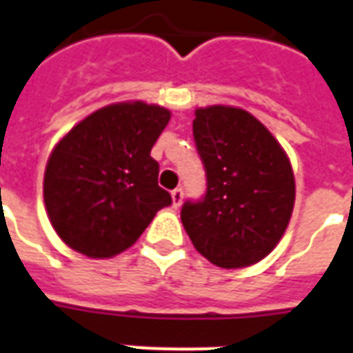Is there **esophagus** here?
<instances>
[{
  "label": "esophagus",
  "mask_w": 353,
  "mask_h": 353,
  "mask_svg": "<svg viewBox=\"0 0 353 353\" xmlns=\"http://www.w3.org/2000/svg\"><path fill=\"white\" fill-rule=\"evenodd\" d=\"M181 202H183V190L181 189L172 190V205H174V208H179Z\"/></svg>",
  "instance_id": "1"
}]
</instances>
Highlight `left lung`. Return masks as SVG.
<instances>
[{
  "label": "left lung",
  "instance_id": "obj_1",
  "mask_svg": "<svg viewBox=\"0 0 353 353\" xmlns=\"http://www.w3.org/2000/svg\"><path fill=\"white\" fill-rule=\"evenodd\" d=\"M192 132L208 176L202 202L181 223L194 249L224 270L260 262L288 228L296 202L290 159L268 127L237 106L194 110Z\"/></svg>",
  "mask_w": 353,
  "mask_h": 353
}]
</instances>
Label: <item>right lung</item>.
I'll list each match as a JSON object with an SVG mask.
<instances>
[{
	"label": "right lung",
	"instance_id": "add662e5",
	"mask_svg": "<svg viewBox=\"0 0 353 353\" xmlns=\"http://www.w3.org/2000/svg\"><path fill=\"white\" fill-rule=\"evenodd\" d=\"M170 110L143 101L99 108L65 134L44 170V208L65 245L112 258L134 245L157 211L172 203L159 187L151 148Z\"/></svg>",
	"mask_w": 353,
	"mask_h": 353
}]
</instances>
